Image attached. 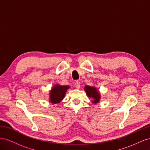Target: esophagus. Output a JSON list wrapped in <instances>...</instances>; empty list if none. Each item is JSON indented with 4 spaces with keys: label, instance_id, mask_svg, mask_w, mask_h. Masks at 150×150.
<instances>
[{
    "label": "esophagus",
    "instance_id": "esophagus-1",
    "mask_svg": "<svg viewBox=\"0 0 150 150\" xmlns=\"http://www.w3.org/2000/svg\"><path fill=\"white\" fill-rule=\"evenodd\" d=\"M75 87L76 88H80V82H79V81L76 80L75 82Z\"/></svg>",
    "mask_w": 150,
    "mask_h": 150
}]
</instances>
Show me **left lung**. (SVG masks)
<instances>
[{
  "mask_svg": "<svg viewBox=\"0 0 150 150\" xmlns=\"http://www.w3.org/2000/svg\"><path fill=\"white\" fill-rule=\"evenodd\" d=\"M84 91L86 92L87 96L89 98H92V104H96L100 102V93L95 86H89L85 85L84 87Z\"/></svg>",
  "mask_w": 150,
  "mask_h": 150,
  "instance_id": "left-lung-1",
  "label": "left lung"
}]
</instances>
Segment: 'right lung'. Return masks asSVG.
Here are the masks:
<instances>
[{
	"instance_id": "1",
	"label": "right lung",
	"mask_w": 150,
	"mask_h": 150,
	"mask_svg": "<svg viewBox=\"0 0 150 150\" xmlns=\"http://www.w3.org/2000/svg\"><path fill=\"white\" fill-rule=\"evenodd\" d=\"M69 85H61L55 84L51 89L49 93V99L51 104H59L63 99L67 90L70 88Z\"/></svg>"
}]
</instances>
